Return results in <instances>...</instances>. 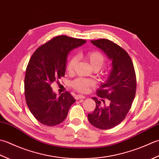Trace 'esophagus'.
I'll list each match as a JSON object with an SVG mask.
<instances>
[{
  "instance_id": "1",
  "label": "esophagus",
  "mask_w": 159,
  "mask_h": 159,
  "mask_svg": "<svg viewBox=\"0 0 159 159\" xmlns=\"http://www.w3.org/2000/svg\"><path fill=\"white\" fill-rule=\"evenodd\" d=\"M75 99H84L85 98V97H84V95H75Z\"/></svg>"
}]
</instances>
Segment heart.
Listing matches in <instances>:
<instances>
[{
	"label": "heart",
	"mask_w": 159,
	"mask_h": 159,
	"mask_svg": "<svg viewBox=\"0 0 159 159\" xmlns=\"http://www.w3.org/2000/svg\"><path fill=\"white\" fill-rule=\"evenodd\" d=\"M80 57H82L84 60L88 62L92 69L95 70H98L102 68L104 63V56L103 54L98 51H93L86 54H80ZM77 58L76 57H71L68 61L66 65V70L68 73H73L75 70L77 65ZM71 86L77 91L85 93L89 90V89L94 86V82L90 80L77 78L73 81Z\"/></svg>",
	"instance_id": "obj_1"
}]
</instances>
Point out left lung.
I'll use <instances>...</instances> for the list:
<instances>
[{"label":"left lung","instance_id":"8db88e82","mask_svg":"<svg viewBox=\"0 0 159 159\" xmlns=\"http://www.w3.org/2000/svg\"><path fill=\"white\" fill-rule=\"evenodd\" d=\"M90 42L112 61V69L108 79L97 91L98 96L108 99L110 104L102 106L101 101L93 98L96 107L93 112L88 115V119L95 127L108 129L120 124L131 108L137 89L135 70L128 53L119 45L107 39Z\"/></svg>","mask_w":159,"mask_h":159}]
</instances>
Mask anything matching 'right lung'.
<instances>
[{"mask_svg": "<svg viewBox=\"0 0 159 159\" xmlns=\"http://www.w3.org/2000/svg\"><path fill=\"white\" fill-rule=\"evenodd\" d=\"M86 42L59 35L38 47L32 55L26 69L25 95L29 109L42 124L54 126L61 124L75 102L67 91L57 98L51 85L65 75L70 51Z\"/></svg>", "mask_w": 159, "mask_h": 159, "instance_id": "1", "label": "right lung"}]
</instances>
